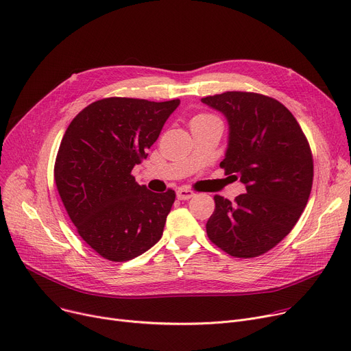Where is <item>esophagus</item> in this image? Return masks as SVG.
Returning a JSON list of instances; mask_svg holds the SVG:
<instances>
[{
    "mask_svg": "<svg viewBox=\"0 0 351 351\" xmlns=\"http://www.w3.org/2000/svg\"><path fill=\"white\" fill-rule=\"evenodd\" d=\"M195 194H194V191H191V190H186V188H178V191H177V198L178 199H181V201H186V199H190V198H193Z\"/></svg>",
    "mask_w": 351,
    "mask_h": 351,
    "instance_id": "34e87169",
    "label": "esophagus"
}]
</instances>
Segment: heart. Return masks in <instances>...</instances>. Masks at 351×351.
Listing matches in <instances>:
<instances>
[{"instance_id":"1","label":"heart","mask_w":351,"mask_h":351,"mask_svg":"<svg viewBox=\"0 0 351 351\" xmlns=\"http://www.w3.org/2000/svg\"><path fill=\"white\" fill-rule=\"evenodd\" d=\"M212 118H213V117H210V115H205V114H202V115H198V117H195L193 122H198V121H206V119H212Z\"/></svg>"}]
</instances>
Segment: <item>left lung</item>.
<instances>
[{
	"mask_svg": "<svg viewBox=\"0 0 351 351\" xmlns=\"http://www.w3.org/2000/svg\"><path fill=\"white\" fill-rule=\"evenodd\" d=\"M201 101L228 119L221 167L246 185L233 202L213 197L208 237L233 257L261 256L292 230L306 206L313 181L309 143L293 115L271 97L226 91Z\"/></svg>",
	"mask_w": 351,
	"mask_h": 351,
	"instance_id": "obj_1",
	"label": "left lung"
}]
</instances>
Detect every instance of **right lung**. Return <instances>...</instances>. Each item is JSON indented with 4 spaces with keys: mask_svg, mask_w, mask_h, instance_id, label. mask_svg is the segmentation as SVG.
<instances>
[{
    "mask_svg": "<svg viewBox=\"0 0 351 351\" xmlns=\"http://www.w3.org/2000/svg\"><path fill=\"white\" fill-rule=\"evenodd\" d=\"M178 105L104 98L86 106L64 133L55 163L58 191L78 234L106 260L138 257L163 234L176 193H152L130 173Z\"/></svg>",
    "mask_w": 351,
    "mask_h": 351,
    "instance_id": "right-lung-1",
    "label": "right lung"
}]
</instances>
